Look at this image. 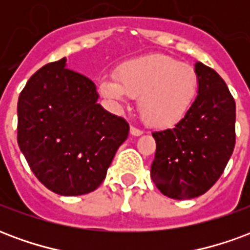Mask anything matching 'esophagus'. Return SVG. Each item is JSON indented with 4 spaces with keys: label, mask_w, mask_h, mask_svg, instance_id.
Returning a JSON list of instances; mask_svg holds the SVG:
<instances>
[{
    "label": "esophagus",
    "mask_w": 250,
    "mask_h": 250,
    "mask_svg": "<svg viewBox=\"0 0 250 250\" xmlns=\"http://www.w3.org/2000/svg\"><path fill=\"white\" fill-rule=\"evenodd\" d=\"M130 134H131V135H134V136H141L142 134H143V131L139 130V128H136V127H134V125H131Z\"/></svg>",
    "instance_id": "1"
}]
</instances>
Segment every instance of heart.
Wrapping results in <instances>:
<instances>
[{
  "label": "heart",
  "mask_w": 250,
  "mask_h": 250,
  "mask_svg": "<svg viewBox=\"0 0 250 250\" xmlns=\"http://www.w3.org/2000/svg\"><path fill=\"white\" fill-rule=\"evenodd\" d=\"M99 88L102 95L120 104L139 98L138 109L145 123L167 128L188 112L198 89V76L193 66L174 57L147 55L123 62L116 76H103Z\"/></svg>",
  "instance_id": "1"
}]
</instances>
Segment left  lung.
<instances>
[{
	"instance_id": "1",
	"label": "left lung",
	"mask_w": 250,
	"mask_h": 250,
	"mask_svg": "<svg viewBox=\"0 0 250 250\" xmlns=\"http://www.w3.org/2000/svg\"><path fill=\"white\" fill-rule=\"evenodd\" d=\"M198 95L174 128L152 132L151 178L174 199L202 195L218 181L236 145V102L222 77L195 62Z\"/></svg>"
}]
</instances>
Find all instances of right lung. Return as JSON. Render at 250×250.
<instances>
[{
	"label": "right lung",
	"instance_id": "right-lung-1",
	"mask_svg": "<svg viewBox=\"0 0 250 250\" xmlns=\"http://www.w3.org/2000/svg\"><path fill=\"white\" fill-rule=\"evenodd\" d=\"M65 62L40 68L21 91L17 142L36 178L71 197L100 186L130 125L105 111L95 84Z\"/></svg>",
	"mask_w": 250,
	"mask_h": 250
}]
</instances>
